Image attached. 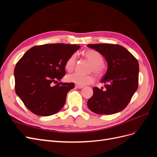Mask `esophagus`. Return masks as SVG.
I'll list each match as a JSON object with an SVG mask.
<instances>
[{
    "mask_svg": "<svg viewBox=\"0 0 157 157\" xmlns=\"http://www.w3.org/2000/svg\"><path fill=\"white\" fill-rule=\"evenodd\" d=\"M75 87H76V88H78V89H81V88H84V86H80V85H76Z\"/></svg>",
    "mask_w": 157,
    "mask_h": 157,
    "instance_id": "1",
    "label": "esophagus"
}]
</instances>
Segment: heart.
Here are the masks:
<instances>
[{
  "mask_svg": "<svg viewBox=\"0 0 157 157\" xmlns=\"http://www.w3.org/2000/svg\"><path fill=\"white\" fill-rule=\"evenodd\" d=\"M83 56L88 61L91 63L92 67L90 71H93L97 77H101L104 75V58L101 53L95 50H87L83 52ZM76 56L75 54L71 55L66 61L65 67L68 72L73 71L76 65ZM66 80L69 82H73L80 86L90 84L94 82V78L93 75H82L78 73H73L68 75L66 77Z\"/></svg>",
  "mask_w": 157,
  "mask_h": 157,
  "instance_id": "heart-1",
  "label": "heart"
}]
</instances>
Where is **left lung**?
<instances>
[{
    "instance_id": "1",
    "label": "left lung",
    "mask_w": 157,
    "mask_h": 157,
    "mask_svg": "<svg viewBox=\"0 0 157 157\" xmlns=\"http://www.w3.org/2000/svg\"><path fill=\"white\" fill-rule=\"evenodd\" d=\"M88 47L101 53L107 62V71L101 79V89L94 87L87 103L92 112L112 115L124 109L138 87V61L124 47L112 44H91Z\"/></svg>"
}]
</instances>
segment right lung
<instances>
[{
	"instance_id": "add662e5",
	"label": "right lung",
	"mask_w": 157,
	"mask_h": 157,
	"mask_svg": "<svg viewBox=\"0 0 157 157\" xmlns=\"http://www.w3.org/2000/svg\"><path fill=\"white\" fill-rule=\"evenodd\" d=\"M79 48L62 43L35 46L18 61L14 69L16 93L33 113L50 116L64 106L75 84L53 83L65 76L66 61Z\"/></svg>"
}]
</instances>
